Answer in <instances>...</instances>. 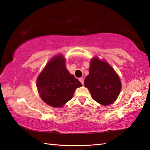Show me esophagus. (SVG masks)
I'll return each mask as SVG.
<instances>
[{"label": "esophagus", "instance_id": "34e87169", "mask_svg": "<svg viewBox=\"0 0 150 150\" xmlns=\"http://www.w3.org/2000/svg\"><path fill=\"white\" fill-rule=\"evenodd\" d=\"M79 81L81 83V84H84V79L83 78H79Z\"/></svg>", "mask_w": 150, "mask_h": 150}]
</instances>
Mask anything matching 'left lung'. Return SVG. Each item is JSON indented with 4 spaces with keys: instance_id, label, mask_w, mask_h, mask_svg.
Segmentation results:
<instances>
[{
    "instance_id": "1",
    "label": "left lung",
    "mask_w": 150,
    "mask_h": 150,
    "mask_svg": "<svg viewBox=\"0 0 150 150\" xmlns=\"http://www.w3.org/2000/svg\"><path fill=\"white\" fill-rule=\"evenodd\" d=\"M84 84L93 99L103 105L115 102L121 89L120 78L115 71L108 63L96 57L91 60L89 75Z\"/></svg>"
}]
</instances>
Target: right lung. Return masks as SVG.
<instances>
[{
    "instance_id": "1",
    "label": "right lung",
    "mask_w": 150,
    "mask_h": 150,
    "mask_svg": "<svg viewBox=\"0 0 150 150\" xmlns=\"http://www.w3.org/2000/svg\"><path fill=\"white\" fill-rule=\"evenodd\" d=\"M81 86L80 81L66 69L62 55L48 62L37 80L40 97L53 107L63 106L71 99L76 88Z\"/></svg>"
}]
</instances>
